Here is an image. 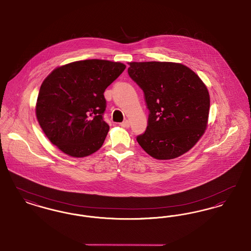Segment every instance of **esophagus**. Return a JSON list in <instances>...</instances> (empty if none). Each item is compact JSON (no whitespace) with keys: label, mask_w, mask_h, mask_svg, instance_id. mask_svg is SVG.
Here are the masks:
<instances>
[{"label":"esophagus","mask_w":251,"mask_h":251,"mask_svg":"<svg viewBox=\"0 0 251 251\" xmlns=\"http://www.w3.org/2000/svg\"><path fill=\"white\" fill-rule=\"evenodd\" d=\"M120 126L123 128H129L130 127V122L128 120H124L123 122L120 123Z\"/></svg>","instance_id":"esophagus-1"}]
</instances>
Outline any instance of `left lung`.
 I'll use <instances>...</instances> for the list:
<instances>
[{"label": "left lung", "instance_id": "obj_1", "mask_svg": "<svg viewBox=\"0 0 251 251\" xmlns=\"http://www.w3.org/2000/svg\"><path fill=\"white\" fill-rule=\"evenodd\" d=\"M131 80L143 90L148 126L136 140L159 160L187 152L207 127L210 97L201 78L186 66L171 62H131Z\"/></svg>", "mask_w": 251, "mask_h": 251}]
</instances>
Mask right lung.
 I'll list each match as a JSON object with an SVG mask.
<instances>
[{"instance_id": "add662e5", "label": "right lung", "mask_w": 251, "mask_h": 251, "mask_svg": "<svg viewBox=\"0 0 251 251\" xmlns=\"http://www.w3.org/2000/svg\"><path fill=\"white\" fill-rule=\"evenodd\" d=\"M120 62L88 59L55 69L41 84L36 118L49 140L64 153L84 157L104 142V91L125 70Z\"/></svg>"}]
</instances>
